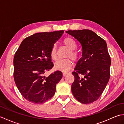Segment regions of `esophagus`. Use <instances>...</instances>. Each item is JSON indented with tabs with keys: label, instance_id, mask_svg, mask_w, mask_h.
<instances>
[{
	"label": "esophagus",
	"instance_id": "obj_1",
	"mask_svg": "<svg viewBox=\"0 0 124 124\" xmlns=\"http://www.w3.org/2000/svg\"><path fill=\"white\" fill-rule=\"evenodd\" d=\"M67 74H68V73H67V72H63V73H62L63 76V77H65V76L67 75Z\"/></svg>",
	"mask_w": 124,
	"mask_h": 124
}]
</instances>
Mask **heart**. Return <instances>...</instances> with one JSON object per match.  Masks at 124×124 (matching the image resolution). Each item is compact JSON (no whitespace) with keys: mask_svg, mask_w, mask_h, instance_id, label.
<instances>
[{"mask_svg":"<svg viewBox=\"0 0 124 124\" xmlns=\"http://www.w3.org/2000/svg\"><path fill=\"white\" fill-rule=\"evenodd\" d=\"M64 45L69 49V52L66 55V58H70L74 61H77L78 59V55L74 50L76 48V44L75 41L72 38L70 37L65 38L62 41ZM51 57L52 60H56L57 58V48L55 45L52 47L50 52ZM67 59L64 60H60L57 61L54 64V68L57 70L61 71L62 72H66L72 68L73 62L71 59Z\"/></svg>","mask_w":124,"mask_h":124,"instance_id":"heart-1","label":"heart"}]
</instances>
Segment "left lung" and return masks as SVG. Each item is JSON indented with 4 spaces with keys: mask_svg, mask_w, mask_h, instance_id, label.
Segmentation results:
<instances>
[{
    "mask_svg": "<svg viewBox=\"0 0 124 124\" xmlns=\"http://www.w3.org/2000/svg\"><path fill=\"white\" fill-rule=\"evenodd\" d=\"M66 33L77 39L82 47V56L72 73L75 77L72 93L79 102L91 103L101 96L110 79L111 59L107 43L90 30H68Z\"/></svg>",
    "mask_w": 124,
    "mask_h": 124,
    "instance_id": "8db88e82",
    "label": "left lung"
}]
</instances>
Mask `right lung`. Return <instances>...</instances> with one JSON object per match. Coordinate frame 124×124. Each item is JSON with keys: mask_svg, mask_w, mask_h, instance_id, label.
Instances as JSON below:
<instances>
[{"mask_svg": "<svg viewBox=\"0 0 124 124\" xmlns=\"http://www.w3.org/2000/svg\"><path fill=\"white\" fill-rule=\"evenodd\" d=\"M63 32L60 30L33 34L25 38L16 52L13 61L14 81L28 101L43 103L54 96L62 73L56 71L48 76L45 73L54 66L50 52Z\"/></svg>", "mask_w": 124, "mask_h": 124, "instance_id": "obj_1", "label": "right lung"}]
</instances>
